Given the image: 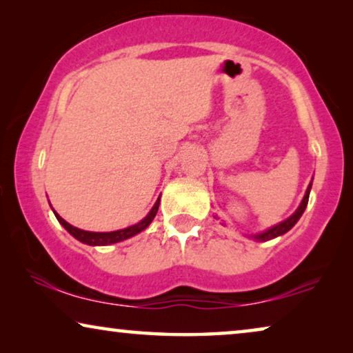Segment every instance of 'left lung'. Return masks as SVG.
<instances>
[{"mask_svg": "<svg viewBox=\"0 0 353 353\" xmlns=\"http://www.w3.org/2000/svg\"><path fill=\"white\" fill-rule=\"evenodd\" d=\"M312 179H314V177H312ZM311 188H312V181L309 182L307 190H306V193H304V198L301 199V203H299L298 209L294 210V212L290 215V217L285 219V220H282V222H279L277 225H274V227H271V228H268V230H265V231H261V233L247 234V236H249V238H252V239L259 241V243H265V241H271V239L277 238V236H282V234H285L287 231H290V230L294 227V225H296L298 220L301 219V215H303L304 210H306L307 201H309V193H311Z\"/></svg>", "mask_w": 353, "mask_h": 353, "instance_id": "8db88e82", "label": "left lung"}]
</instances>
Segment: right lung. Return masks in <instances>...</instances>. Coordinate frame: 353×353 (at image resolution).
Here are the masks:
<instances>
[{
  "instance_id": "obj_1",
  "label": "right lung",
  "mask_w": 353,
  "mask_h": 353,
  "mask_svg": "<svg viewBox=\"0 0 353 353\" xmlns=\"http://www.w3.org/2000/svg\"><path fill=\"white\" fill-rule=\"evenodd\" d=\"M159 206H160V196L155 201L154 208L150 209V212L147 214L145 217L141 220V222L131 225V227L122 228V230L104 231V233H99V231H85V230L72 227V225L68 223L65 219H61L54 209H52V210H54L55 217L60 222V225H63V228H65L68 233L72 236V238L81 241L82 244H87V245H110V244H115V243H122V241L133 238V236L141 233V231H144L152 223V220L155 219L157 212H159Z\"/></svg>"
}]
</instances>
